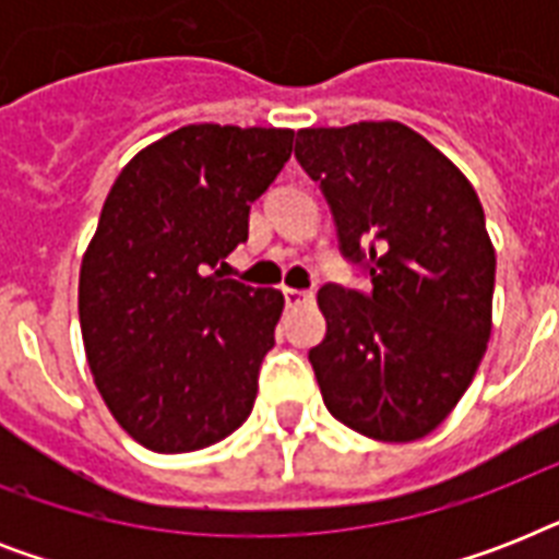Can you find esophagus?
<instances>
[{
  "label": "esophagus",
  "mask_w": 559,
  "mask_h": 559,
  "mask_svg": "<svg viewBox=\"0 0 559 559\" xmlns=\"http://www.w3.org/2000/svg\"><path fill=\"white\" fill-rule=\"evenodd\" d=\"M284 301H287V307H305L313 301V296H310V293H305V289L284 287Z\"/></svg>",
  "instance_id": "obj_1"
}]
</instances>
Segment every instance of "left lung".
I'll return each mask as SVG.
<instances>
[{
  "instance_id": "1",
  "label": "left lung",
  "mask_w": 559,
  "mask_h": 559,
  "mask_svg": "<svg viewBox=\"0 0 559 559\" xmlns=\"http://www.w3.org/2000/svg\"><path fill=\"white\" fill-rule=\"evenodd\" d=\"M296 159L322 186L342 254L371 275V293L319 289L328 333L310 362L324 406L373 441H417L459 406L493 328L476 188L400 121L298 130Z\"/></svg>"
}]
</instances>
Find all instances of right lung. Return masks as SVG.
I'll list each match as a JSON object with an SVG mask.
<instances>
[{
  "label": "right lung",
  "mask_w": 559,
  "mask_h": 559,
  "mask_svg": "<svg viewBox=\"0 0 559 559\" xmlns=\"http://www.w3.org/2000/svg\"><path fill=\"white\" fill-rule=\"evenodd\" d=\"M293 135L179 127L109 188L81 261L83 348L118 426L147 450H202L252 412L284 296L214 266L249 237V205L281 174Z\"/></svg>",
  "instance_id": "add662e5"
}]
</instances>
